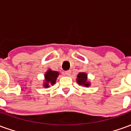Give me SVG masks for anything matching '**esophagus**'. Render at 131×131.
<instances>
[{
	"label": "esophagus",
	"instance_id": "esophagus-1",
	"mask_svg": "<svg viewBox=\"0 0 131 131\" xmlns=\"http://www.w3.org/2000/svg\"><path fill=\"white\" fill-rule=\"evenodd\" d=\"M71 74V71H70V70L65 71V75L66 76H67V77H70Z\"/></svg>",
	"mask_w": 131,
	"mask_h": 131
}]
</instances>
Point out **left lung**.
<instances>
[{
    "label": "left lung",
    "instance_id": "1",
    "mask_svg": "<svg viewBox=\"0 0 131 131\" xmlns=\"http://www.w3.org/2000/svg\"><path fill=\"white\" fill-rule=\"evenodd\" d=\"M77 82L79 85L88 88L91 86V82L88 80V75L85 72H81L77 75Z\"/></svg>",
    "mask_w": 131,
    "mask_h": 131
}]
</instances>
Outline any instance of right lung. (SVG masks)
<instances>
[{
	"label": "right lung",
	"mask_w": 131,
	"mask_h": 131,
	"mask_svg": "<svg viewBox=\"0 0 131 131\" xmlns=\"http://www.w3.org/2000/svg\"><path fill=\"white\" fill-rule=\"evenodd\" d=\"M59 71H52L50 69L47 70L44 74V80H43V86L44 88H50V85H53L56 83L57 77H59Z\"/></svg>",
	"instance_id": "1"
}]
</instances>
